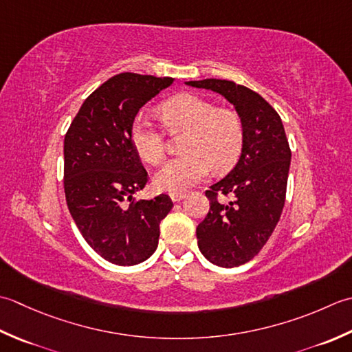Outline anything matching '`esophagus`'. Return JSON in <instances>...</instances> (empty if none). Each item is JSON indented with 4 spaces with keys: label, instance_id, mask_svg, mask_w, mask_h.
Wrapping results in <instances>:
<instances>
[{
    "label": "esophagus",
    "instance_id": "1",
    "mask_svg": "<svg viewBox=\"0 0 352 352\" xmlns=\"http://www.w3.org/2000/svg\"><path fill=\"white\" fill-rule=\"evenodd\" d=\"M185 192H171L170 195V199L173 200V202H181L182 199H185Z\"/></svg>",
    "mask_w": 352,
    "mask_h": 352
}]
</instances>
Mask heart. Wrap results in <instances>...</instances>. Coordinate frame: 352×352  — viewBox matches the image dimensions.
<instances>
[{"mask_svg": "<svg viewBox=\"0 0 352 352\" xmlns=\"http://www.w3.org/2000/svg\"><path fill=\"white\" fill-rule=\"evenodd\" d=\"M170 133L185 132L184 155L170 160L153 177L156 190L182 192L199 184L210 173L231 168L239 160L245 126L240 113L231 107H219L210 98L196 94H179L160 107ZM131 140L135 152L150 166H157L167 152L166 135L146 116L136 117Z\"/></svg>", "mask_w": 352, "mask_h": 352, "instance_id": "1", "label": "heart"}]
</instances>
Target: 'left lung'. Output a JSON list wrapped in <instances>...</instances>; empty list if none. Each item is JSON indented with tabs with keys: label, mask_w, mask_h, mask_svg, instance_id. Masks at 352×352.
I'll return each instance as SVG.
<instances>
[{
	"label": "left lung",
	"mask_w": 352,
	"mask_h": 352,
	"mask_svg": "<svg viewBox=\"0 0 352 352\" xmlns=\"http://www.w3.org/2000/svg\"><path fill=\"white\" fill-rule=\"evenodd\" d=\"M223 96L245 126L239 162L205 191L210 211L196 229L208 261L220 267L241 266L260 252L281 217L292 152L281 117L258 92L231 80L186 82ZM229 197L223 203L218 196Z\"/></svg>",
	"instance_id": "obj_1"
}]
</instances>
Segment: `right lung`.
I'll list each match as a JSON object with an SVG mask.
<instances>
[{
	"label": "right lung",
	"instance_id": "right-lung-1",
	"mask_svg": "<svg viewBox=\"0 0 352 352\" xmlns=\"http://www.w3.org/2000/svg\"><path fill=\"white\" fill-rule=\"evenodd\" d=\"M175 78L121 73L85 100L63 141V188L71 217L106 261L133 266L157 248L167 195L135 200L148 176L131 140L136 113Z\"/></svg>",
	"mask_w": 352,
	"mask_h": 352
}]
</instances>
